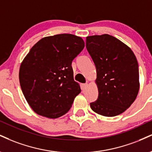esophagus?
<instances>
[{
    "label": "esophagus",
    "mask_w": 152,
    "mask_h": 152,
    "mask_svg": "<svg viewBox=\"0 0 152 152\" xmlns=\"http://www.w3.org/2000/svg\"><path fill=\"white\" fill-rule=\"evenodd\" d=\"M87 87H88V83L82 84V90L83 91H85L86 89L87 88Z\"/></svg>",
    "instance_id": "esophagus-1"
}]
</instances>
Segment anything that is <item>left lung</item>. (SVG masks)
Here are the masks:
<instances>
[{
    "mask_svg": "<svg viewBox=\"0 0 152 152\" xmlns=\"http://www.w3.org/2000/svg\"><path fill=\"white\" fill-rule=\"evenodd\" d=\"M86 47L97 71L98 97L90 103L91 109L105 117L121 114L140 89L136 56L125 44L107 34L87 37Z\"/></svg>",
    "mask_w": 152,
    "mask_h": 152,
    "instance_id": "1",
    "label": "left lung"
}]
</instances>
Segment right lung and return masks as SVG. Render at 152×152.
<instances>
[{"label":"right lung","mask_w":152,"mask_h":152,"mask_svg":"<svg viewBox=\"0 0 152 152\" xmlns=\"http://www.w3.org/2000/svg\"><path fill=\"white\" fill-rule=\"evenodd\" d=\"M82 38L71 34L44 37L22 62L19 79L24 96L37 114L57 118L70 110L81 88L71 63L83 50Z\"/></svg>","instance_id":"obj_1"}]
</instances>
